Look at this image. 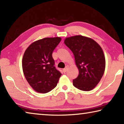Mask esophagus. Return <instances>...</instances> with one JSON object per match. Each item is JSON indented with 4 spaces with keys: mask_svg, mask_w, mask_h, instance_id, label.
<instances>
[{
    "mask_svg": "<svg viewBox=\"0 0 124 124\" xmlns=\"http://www.w3.org/2000/svg\"><path fill=\"white\" fill-rule=\"evenodd\" d=\"M67 68H68V67L67 66L65 68H64V69L63 70V72L64 73H66V71H67Z\"/></svg>",
    "mask_w": 124,
    "mask_h": 124,
    "instance_id": "1",
    "label": "esophagus"
}]
</instances>
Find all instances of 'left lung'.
Returning a JSON list of instances; mask_svg holds the SVG:
<instances>
[{"mask_svg": "<svg viewBox=\"0 0 124 124\" xmlns=\"http://www.w3.org/2000/svg\"><path fill=\"white\" fill-rule=\"evenodd\" d=\"M64 42L73 54L79 70L78 76L73 80V85L83 91L93 89L105 71V58L101 46L82 35L66 37Z\"/></svg>", "mask_w": 124, "mask_h": 124, "instance_id": "8db88e82", "label": "left lung"}]
</instances>
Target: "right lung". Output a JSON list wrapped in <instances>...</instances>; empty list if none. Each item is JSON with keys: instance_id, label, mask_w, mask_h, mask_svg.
Listing matches in <instances>:
<instances>
[{"instance_id": "right-lung-1", "label": "right lung", "mask_w": 124, "mask_h": 124, "mask_svg": "<svg viewBox=\"0 0 124 124\" xmlns=\"http://www.w3.org/2000/svg\"><path fill=\"white\" fill-rule=\"evenodd\" d=\"M60 37H46L32 42L25 50L22 60L23 74L35 91L46 93L56 87L62 74L54 66L52 52Z\"/></svg>"}]
</instances>
